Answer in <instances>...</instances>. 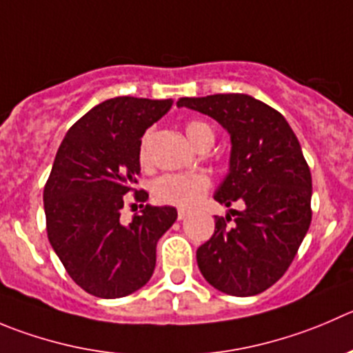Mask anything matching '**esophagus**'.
<instances>
[{
    "label": "esophagus",
    "mask_w": 353,
    "mask_h": 353,
    "mask_svg": "<svg viewBox=\"0 0 353 353\" xmlns=\"http://www.w3.org/2000/svg\"><path fill=\"white\" fill-rule=\"evenodd\" d=\"M190 214L189 210H179V220H183V218H187Z\"/></svg>",
    "instance_id": "34e87169"
}]
</instances>
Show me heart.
Segmentation results:
<instances>
[{
  "label": "heart",
  "instance_id": "obj_1",
  "mask_svg": "<svg viewBox=\"0 0 353 353\" xmlns=\"http://www.w3.org/2000/svg\"><path fill=\"white\" fill-rule=\"evenodd\" d=\"M185 135L190 143L199 147L206 140H213V130L203 121H189L185 124ZM140 161H147V137L140 143ZM210 179L203 173H168L154 182L152 192L161 203L180 208H192L210 190Z\"/></svg>",
  "mask_w": 353,
  "mask_h": 353
}]
</instances>
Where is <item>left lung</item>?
Masks as SVG:
<instances>
[{
	"mask_svg": "<svg viewBox=\"0 0 353 353\" xmlns=\"http://www.w3.org/2000/svg\"><path fill=\"white\" fill-rule=\"evenodd\" d=\"M176 105L229 132L230 170L214 201L244 204L214 216V234L196 253L201 274L232 296L263 293L290 268L312 221V174L300 142L283 114L244 93L185 97Z\"/></svg>",
	"mask_w": 353,
	"mask_h": 353,
	"instance_id": "left-lung-1",
	"label": "left lung"
}]
</instances>
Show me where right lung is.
Returning <instances> with one entry per match:
<instances>
[{
  "mask_svg": "<svg viewBox=\"0 0 353 353\" xmlns=\"http://www.w3.org/2000/svg\"><path fill=\"white\" fill-rule=\"evenodd\" d=\"M173 100L116 97L70 126L46 180V232L70 279L99 298H123L149 283L156 246L176 220L171 206L140 204L130 223L121 220L124 196L137 190L140 143Z\"/></svg>",
  "mask_w": 353,
  "mask_h": 353,
  "instance_id": "obj_1",
  "label": "right lung"
}]
</instances>
